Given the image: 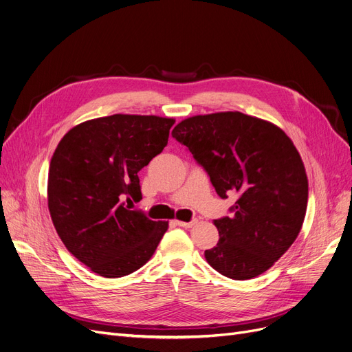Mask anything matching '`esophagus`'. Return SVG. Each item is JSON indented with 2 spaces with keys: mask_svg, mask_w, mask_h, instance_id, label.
I'll list each match as a JSON object with an SVG mask.
<instances>
[{
  "mask_svg": "<svg viewBox=\"0 0 352 352\" xmlns=\"http://www.w3.org/2000/svg\"><path fill=\"white\" fill-rule=\"evenodd\" d=\"M198 223L197 219H192V221H190V223H186V221H175V224L177 226H179V227H182V228H192L195 224Z\"/></svg>",
  "mask_w": 352,
  "mask_h": 352,
  "instance_id": "esophagus-1",
  "label": "esophagus"
}]
</instances>
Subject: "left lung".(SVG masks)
Masks as SVG:
<instances>
[{"label":"left lung","mask_w":352,"mask_h":352,"mask_svg":"<svg viewBox=\"0 0 352 352\" xmlns=\"http://www.w3.org/2000/svg\"><path fill=\"white\" fill-rule=\"evenodd\" d=\"M173 137L204 166L221 198L239 194L234 214L214 219L219 239L204 252L207 263L238 281L270 270L297 239L307 211L308 178L291 138L239 111L186 118Z\"/></svg>","instance_id":"8db88e82"}]
</instances>
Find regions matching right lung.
<instances>
[{
  "label": "right lung",
  "instance_id": "right-lung-1",
  "mask_svg": "<svg viewBox=\"0 0 352 352\" xmlns=\"http://www.w3.org/2000/svg\"><path fill=\"white\" fill-rule=\"evenodd\" d=\"M175 120L114 114L63 137L48 171V210L65 248L92 272L118 278L150 261L168 221L128 210L141 198L138 173L168 142ZM128 201H131L126 198Z\"/></svg>",
  "mask_w": 352,
  "mask_h": 352
}]
</instances>
